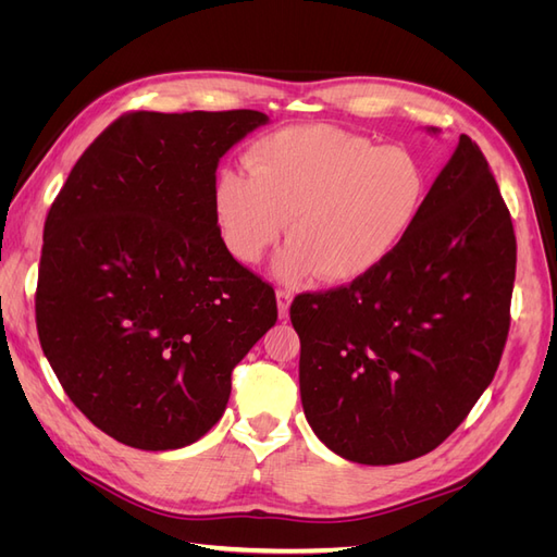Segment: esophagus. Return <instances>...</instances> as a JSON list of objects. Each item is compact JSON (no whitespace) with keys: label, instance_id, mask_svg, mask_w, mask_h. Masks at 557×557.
Here are the masks:
<instances>
[{"label":"esophagus","instance_id":"esophagus-1","mask_svg":"<svg viewBox=\"0 0 557 557\" xmlns=\"http://www.w3.org/2000/svg\"><path fill=\"white\" fill-rule=\"evenodd\" d=\"M290 301H293V293L290 290H276V307H278V318H288L290 313Z\"/></svg>","mask_w":557,"mask_h":557}]
</instances>
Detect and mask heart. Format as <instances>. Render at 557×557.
Returning <instances> with one entry per match:
<instances>
[{
    "label": "heart",
    "mask_w": 557,
    "mask_h": 557,
    "mask_svg": "<svg viewBox=\"0 0 557 557\" xmlns=\"http://www.w3.org/2000/svg\"><path fill=\"white\" fill-rule=\"evenodd\" d=\"M246 170L211 185L215 232L242 264L260 262L285 230L276 278L352 283L379 269L416 225L428 170L411 148L379 146L332 125H295L258 139Z\"/></svg>",
    "instance_id": "b5f03b06"
}]
</instances>
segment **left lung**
Segmentation results:
<instances>
[{
    "label": "left lung",
    "instance_id": "obj_1",
    "mask_svg": "<svg viewBox=\"0 0 557 557\" xmlns=\"http://www.w3.org/2000/svg\"><path fill=\"white\" fill-rule=\"evenodd\" d=\"M513 278L511 213L481 148L460 134L393 256L293 301L301 407L318 440L360 465L440 446L497 372Z\"/></svg>",
    "mask_w": 557,
    "mask_h": 557
}]
</instances>
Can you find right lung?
<instances>
[{
	"instance_id": "obj_1",
	"label": "right lung",
	"mask_w": 557,
	"mask_h": 557,
	"mask_svg": "<svg viewBox=\"0 0 557 557\" xmlns=\"http://www.w3.org/2000/svg\"><path fill=\"white\" fill-rule=\"evenodd\" d=\"M260 111H134L78 158L44 225L37 330L64 393L115 442L195 444L276 323L272 285L215 232L218 162Z\"/></svg>"
}]
</instances>
